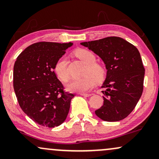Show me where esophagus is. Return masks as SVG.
Returning a JSON list of instances; mask_svg holds the SVG:
<instances>
[{
    "mask_svg": "<svg viewBox=\"0 0 159 159\" xmlns=\"http://www.w3.org/2000/svg\"><path fill=\"white\" fill-rule=\"evenodd\" d=\"M80 94L82 95V96H84V97H90V96H91V94H86V93H80Z\"/></svg>",
    "mask_w": 159,
    "mask_h": 159,
    "instance_id": "1",
    "label": "esophagus"
}]
</instances>
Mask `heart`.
I'll return each mask as SVG.
<instances>
[{"instance_id":"heart-1","label":"heart","mask_w":159,"mask_h":159,"mask_svg":"<svg viewBox=\"0 0 159 159\" xmlns=\"http://www.w3.org/2000/svg\"><path fill=\"white\" fill-rule=\"evenodd\" d=\"M75 56L86 65L84 70L85 76L72 80L68 85V89L72 92H85L90 91L94 86L95 82H101L104 80L106 76L105 68L102 65L96 62V57L89 50H77L75 52ZM54 71L61 81L64 83L68 81L70 75L66 57H61L58 59L54 66Z\"/></svg>"}]
</instances>
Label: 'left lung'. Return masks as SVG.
<instances>
[{
	"instance_id": "1",
	"label": "left lung",
	"mask_w": 159,
	"mask_h": 159,
	"mask_svg": "<svg viewBox=\"0 0 159 159\" xmlns=\"http://www.w3.org/2000/svg\"><path fill=\"white\" fill-rule=\"evenodd\" d=\"M98 55L106 65V79L102 85L103 105L95 111L109 122L126 118L133 111L143 89L145 69L139 50L120 37L111 36L81 43Z\"/></svg>"
}]
</instances>
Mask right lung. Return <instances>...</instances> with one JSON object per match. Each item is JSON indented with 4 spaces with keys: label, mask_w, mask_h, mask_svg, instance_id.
I'll list each match as a JSON object with an SVG mask.
<instances>
[{
    "label": "right lung",
    "mask_w": 159,
    "mask_h": 159,
    "mask_svg": "<svg viewBox=\"0 0 159 159\" xmlns=\"http://www.w3.org/2000/svg\"><path fill=\"white\" fill-rule=\"evenodd\" d=\"M72 43H34L17 58L13 87L20 107L35 123L53 128L66 119L74 94L64 90L54 66Z\"/></svg>",
    "instance_id": "obj_1"
}]
</instances>
